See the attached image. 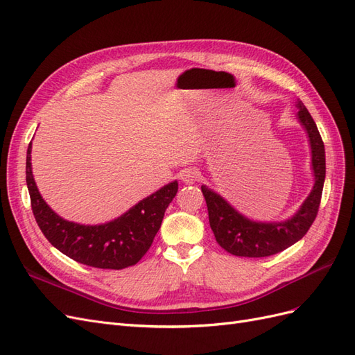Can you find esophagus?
<instances>
[{"mask_svg": "<svg viewBox=\"0 0 355 355\" xmlns=\"http://www.w3.org/2000/svg\"><path fill=\"white\" fill-rule=\"evenodd\" d=\"M200 176V170L196 167H188L180 171V180L184 182V184H196Z\"/></svg>", "mask_w": 355, "mask_h": 355, "instance_id": "1", "label": "esophagus"}]
</instances>
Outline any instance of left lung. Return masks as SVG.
<instances>
[{
  "label": "left lung",
  "instance_id": "8db88e82",
  "mask_svg": "<svg viewBox=\"0 0 355 355\" xmlns=\"http://www.w3.org/2000/svg\"><path fill=\"white\" fill-rule=\"evenodd\" d=\"M297 120L306 130L311 146L314 187L292 218L283 222H256L243 216L218 192L201 187L209 210L210 228L218 244L234 256L266 257L286 250L308 232L317 218L326 178L323 139L305 105L297 101Z\"/></svg>",
  "mask_w": 355,
  "mask_h": 355
}]
</instances>
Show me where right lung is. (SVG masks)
<instances>
[{"label":"right lung","mask_w":355,"mask_h":355,"mask_svg":"<svg viewBox=\"0 0 355 355\" xmlns=\"http://www.w3.org/2000/svg\"><path fill=\"white\" fill-rule=\"evenodd\" d=\"M32 144L26 154V185L35 220L46 239L71 259L102 270H123L136 265L151 247L164 211L178 192V180L170 182L154 194L111 222L81 225L65 220L42 200L32 176Z\"/></svg>","instance_id":"add662e5"}]
</instances>
